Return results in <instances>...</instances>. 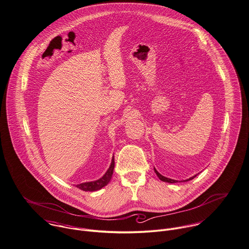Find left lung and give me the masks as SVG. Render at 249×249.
<instances>
[{
    "label": "left lung",
    "instance_id": "8db88e82",
    "mask_svg": "<svg viewBox=\"0 0 249 249\" xmlns=\"http://www.w3.org/2000/svg\"><path fill=\"white\" fill-rule=\"evenodd\" d=\"M154 171H155V173H156V175H157V177L162 180V181H165V182H169V183H176V182H178V180H174V179H171V178H165V177H163L162 175H160L155 169H154ZM196 177V176H195ZM195 177H192V178H190L189 179H187V180H184V181H188V180H191V179H193Z\"/></svg>",
    "mask_w": 249,
    "mask_h": 249
}]
</instances>
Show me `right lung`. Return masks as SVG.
I'll list each match as a JSON object with an SVG mask.
<instances>
[{
	"label": "right lung",
	"instance_id": "right-lung-1",
	"mask_svg": "<svg viewBox=\"0 0 249 249\" xmlns=\"http://www.w3.org/2000/svg\"><path fill=\"white\" fill-rule=\"evenodd\" d=\"M113 169H114V158L112 157V161H111L110 167L108 168V170L107 171V173L105 174V176L102 178H100V179H98L96 181L80 183V184L76 185V187L81 189V190H83V191H91V192L92 191H97V190L103 188L104 186H106L109 182V180H110V178L112 177V174H113Z\"/></svg>",
	"mask_w": 249,
	"mask_h": 249
}]
</instances>
